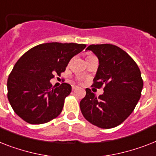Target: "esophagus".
Segmentation results:
<instances>
[{
    "label": "esophagus",
    "mask_w": 156,
    "mask_h": 156,
    "mask_svg": "<svg viewBox=\"0 0 156 156\" xmlns=\"http://www.w3.org/2000/svg\"><path fill=\"white\" fill-rule=\"evenodd\" d=\"M78 86H76V85H73V86H72V89H73V90H76V89H78Z\"/></svg>",
    "instance_id": "34e87169"
}]
</instances>
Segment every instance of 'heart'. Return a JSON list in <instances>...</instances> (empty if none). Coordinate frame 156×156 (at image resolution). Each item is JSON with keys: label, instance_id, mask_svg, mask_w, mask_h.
Wrapping results in <instances>:
<instances>
[{"label": "heart", "instance_id": "b5f03b06", "mask_svg": "<svg viewBox=\"0 0 156 156\" xmlns=\"http://www.w3.org/2000/svg\"><path fill=\"white\" fill-rule=\"evenodd\" d=\"M92 57H94V56H93V55H88V56H87V58H92Z\"/></svg>", "mask_w": 156, "mask_h": 156}]
</instances>
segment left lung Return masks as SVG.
<instances>
[{"label": "left lung", "mask_w": 156, "mask_h": 156, "mask_svg": "<svg viewBox=\"0 0 156 156\" xmlns=\"http://www.w3.org/2000/svg\"><path fill=\"white\" fill-rule=\"evenodd\" d=\"M98 58L92 87H104L96 97L88 88L81 100L86 119L100 128H113L122 123L134 111L141 96L144 82L141 72L128 54L111 44L90 45L87 48Z\"/></svg>", "instance_id": "obj_1"}]
</instances>
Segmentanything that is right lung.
Returning a JSON list of instances; mask_svg holds the SVG:
<instances>
[{"instance_id": "obj_1", "label": "right lung", "mask_w": 156, "mask_h": 156, "mask_svg": "<svg viewBox=\"0 0 156 156\" xmlns=\"http://www.w3.org/2000/svg\"><path fill=\"white\" fill-rule=\"evenodd\" d=\"M84 44L50 42L30 49L15 64L7 82L8 99L15 113L30 124H41L58 117L71 86L63 82L52 88L50 79L60 76Z\"/></svg>"}]
</instances>
